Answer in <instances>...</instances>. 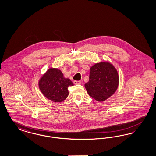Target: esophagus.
<instances>
[{
    "mask_svg": "<svg viewBox=\"0 0 156 156\" xmlns=\"http://www.w3.org/2000/svg\"><path fill=\"white\" fill-rule=\"evenodd\" d=\"M74 83L75 85H80V84H81V82L80 81H74Z\"/></svg>",
    "mask_w": 156,
    "mask_h": 156,
    "instance_id": "1",
    "label": "esophagus"
}]
</instances>
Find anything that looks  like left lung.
Segmentation results:
<instances>
[{
  "instance_id": "8db88e82",
  "label": "left lung",
  "mask_w": 156,
  "mask_h": 156,
  "mask_svg": "<svg viewBox=\"0 0 156 156\" xmlns=\"http://www.w3.org/2000/svg\"><path fill=\"white\" fill-rule=\"evenodd\" d=\"M119 82L116 68L105 61L90 68L89 81L85 84V88L90 97L98 102H104L116 92Z\"/></svg>"
}]
</instances>
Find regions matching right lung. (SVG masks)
I'll return each mask as SVG.
<instances>
[{"label": "right lung", "mask_w": 156, "mask_h": 156, "mask_svg": "<svg viewBox=\"0 0 156 156\" xmlns=\"http://www.w3.org/2000/svg\"><path fill=\"white\" fill-rule=\"evenodd\" d=\"M74 83L66 78L61 71L50 67L38 80V87L47 99L54 102H61L68 96V87Z\"/></svg>", "instance_id": "add662e5"}]
</instances>
